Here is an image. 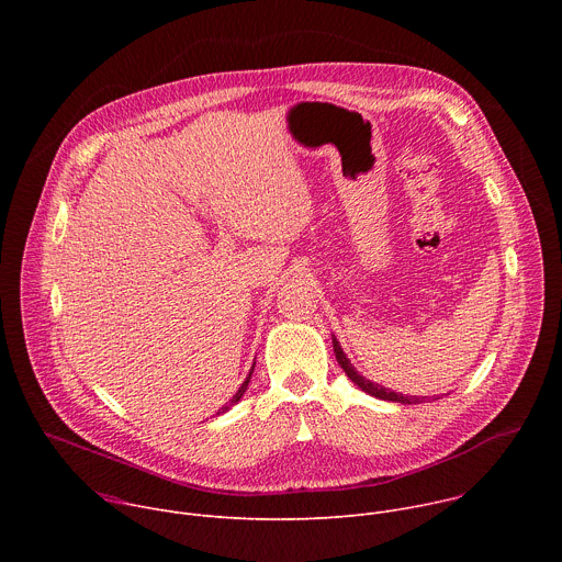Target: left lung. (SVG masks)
Returning <instances> with one entry per match:
<instances>
[{"label": "left lung", "mask_w": 562, "mask_h": 562, "mask_svg": "<svg viewBox=\"0 0 562 562\" xmlns=\"http://www.w3.org/2000/svg\"><path fill=\"white\" fill-rule=\"evenodd\" d=\"M334 351H336V360L340 362V367L345 369V373H347L362 391H367L369 395H375V397H380V400H391V403H403V405H416V403H420V397H416V395L395 393V391H389V389H384V386H380V384L369 382L367 378H362V375L351 367V362H349L347 356L342 353V349H340V345H338L336 338H334Z\"/></svg>", "instance_id": "1"}]
</instances>
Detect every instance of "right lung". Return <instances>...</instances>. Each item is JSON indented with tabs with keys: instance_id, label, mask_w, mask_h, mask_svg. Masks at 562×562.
<instances>
[{
	"instance_id": "right-lung-1",
	"label": "right lung",
	"mask_w": 562,
	"mask_h": 562,
	"mask_svg": "<svg viewBox=\"0 0 562 562\" xmlns=\"http://www.w3.org/2000/svg\"><path fill=\"white\" fill-rule=\"evenodd\" d=\"M251 373H254V369H251ZM251 373H249V378H247V380H245V384H243V386H239V389H237V393H235V395H233V400H231V403H228V405H226V407H224V409H222V412H226V409H228V407H231V405H235V403H237V400H239V397H243V395H245V391H247V386H249V380H251ZM217 414H220V412H217Z\"/></svg>"
}]
</instances>
